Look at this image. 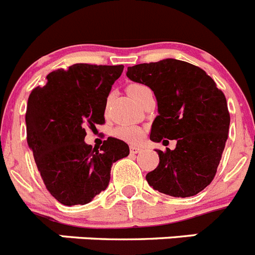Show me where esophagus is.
Segmentation results:
<instances>
[{"instance_id":"1","label":"esophagus","mask_w":255,"mask_h":255,"mask_svg":"<svg viewBox=\"0 0 255 255\" xmlns=\"http://www.w3.org/2000/svg\"><path fill=\"white\" fill-rule=\"evenodd\" d=\"M141 148L140 147H135V145H130V152L134 153V154H136V153H140L141 152Z\"/></svg>"}]
</instances>
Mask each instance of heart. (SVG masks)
Instances as JSON below:
<instances>
[{"label": "heart", "mask_w": 255, "mask_h": 255, "mask_svg": "<svg viewBox=\"0 0 255 255\" xmlns=\"http://www.w3.org/2000/svg\"><path fill=\"white\" fill-rule=\"evenodd\" d=\"M144 85L140 84H132L128 88V93L130 92H134L136 89H140ZM112 135L115 138L120 139V140L128 141V143H140L144 138V129L140 128L139 125H134V124H123V125L116 126L114 130H112Z\"/></svg>", "instance_id": "obj_1"}]
</instances>
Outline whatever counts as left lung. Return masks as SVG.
<instances>
[{
	"label": "left lung",
	"instance_id": "obj_1",
	"mask_svg": "<svg viewBox=\"0 0 255 255\" xmlns=\"http://www.w3.org/2000/svg\"><path fill=\"white\" fill-rule=\"evenodd\" d=\"M126 76L155 96L150 140L177 141L175 149L157 150L159 163L147 173L148 184L171 197L197 195L215 177L229 136L225 94L204 70L175 58L128 67Z\"/></svg>",
	"mask_w": 255,
	"mask_h": 255
}]
</instances>
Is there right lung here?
Segmentation results:
<instances>
[{"instance_id":"obj_1","label":"right lung","mask_w":255,"mask_h":255,"mask_svg":"<svg viewBox=\"0 0 255 255\" xmlns=\"http://www.w3.org/2000/svg\"><path fill=\"white\" fill-rule=\"evenodd\" d=\"M123 70L75 64L49 73L29 96L28 145L47 190L64 206L89 203L108 186L112 163L129 155L120 139L110 136L101 148L84 141L87 128L105 124L107 97Z\"/></svg>"}]
</instances>
